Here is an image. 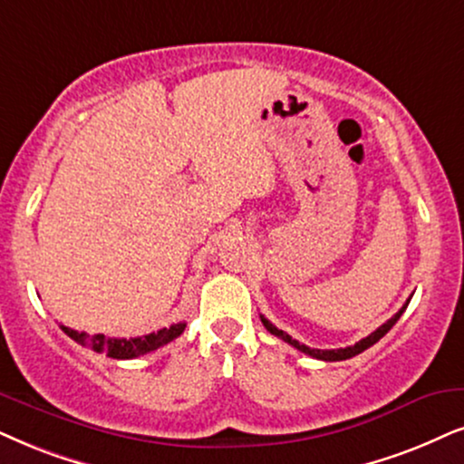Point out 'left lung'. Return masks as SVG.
<instances>
[{"label": "left lung", "mask_w": 464, "mask_h": 464, "mask_svg": "<svg viewBox=\"0 0 464 464\" xmlns=\"http://www.w3.org/2000/svg\"><path fill=\"white\" fill-rule=\"evenodd\" d=\"M407 306H409V300H407V304H404V306H402L401 310H398V313H396L394 316H392L390 321H385L383 325L377 327V330H374L372 334H368L366 338H362L360 343H355L353 347H344V349H310V347H306V344L297 343L295 338H291L286 332L278 330V327H276L274 324H269V321H267L263 314H261V324L266 325V330H267L269 334H274V336L283 338L285 343H289L291 347H295L297 351H302V353H306V355H310V357H316V360H324V362H340V360H349V357L360 355L362 351H366L368 347H372L374 343H379V340L383 338L385 334H388V332L392 330V327L396 325V321L401 319V314L404 313V310H407Z\"/></svg>", "instance_id": "8db88e82"}]
</instances>
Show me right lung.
Listing matches in <instances>:
<instances>
[{"mask_svg":"<svg viewBox=\"0 0 464 464\" xmlns=\"http://www.w3.org/2000/svg\"><path fill=\"white\" fill-rule=\"evenodd\" d=\"M62 330L68 334L70 338L76 340L83 347L96 351V353H107L113 360H132V357L151 353V351L164 347L167 343H171L186 330V324H175L171 327H162V330L151 332L148 336L139 338H107L104 334H90L70 330V327L62 325Z\"/></svg>","mask_w":464,"mask_h":464,"instance_id":"obj_1","label":"right lung"}]
</instances>
